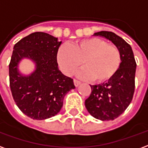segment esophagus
I'll list each match as a JSON object with an SVG mask.
<instances>
[{
	"instance_id": "34e87169",
	"label": "esophagus",
	"mask_w": 148,
	"mask_h": 148,
	"mask_svg": "<svg viewBox=\"0 0 148 148\" xmlns=\"http://www.w3.org/2000/svg\"><path fill=\"white\" fill-rule=\"evenodd\" d=\"M74 86H79V84H80L81 82H79V81L76 80V79H74Z\"/></svg>"
}]
</instances>
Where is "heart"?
<instances>
[{
  "label": "heart",
  "instance_id": "b5f03b06",
  "mask_svg": "<svg viewBox=\"0 0 148 148\" xmlns=\"http://www.w3.org/2000/svg\"><path fill=\"white\" fill-rule=\"evenodd\" d=\"M58 62L62 71L67 76L79 71L82 78H91L95 82H104L114 76L121 66L120 50L114 45L98 38L81 39L70 47L62 46L58 51Z\"/></svg>",
  "mask_w": 148,
  "mask_h": 148
}]
</instances>
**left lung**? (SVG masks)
<instances>
[{"mask_svg":"<svg viewBox=\"0 0 148 148\" xmlns=\"http://www.w3.org/2000/svg\"><path fill=\"white\" fill-rule=\"evenodd\" d=\"M94 36L105 37L120 50L121 66L114 76L106 83L90 86L91 93L85 101L86 108L93 117L113 121L130 105L135 92L136 62L131 46L112 32L101 31Z\"/></svg>","mask_w":148,"mask_h":148,"instance_id":"obj_1","label":"left lung"}]
</instances>
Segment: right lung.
<instances>
[{
  "mask_svg": "<svg viewBox=\"0 0 148 148\" xmlns=\"http://www.w3.org/2000/svg\"><path fill=\"white\" fill-rule=\"evenodd\" d=\"M62 42L50 34L36 32L15 44L9 63L12 95L21 111L33 120H45L60 111L65 95L74 89L72 78L58 70L57 54ZM32 59L36 71L23 76L18 71L22 58Z\"/></svg>",
  "mask_w": 148,
  "mask_h": 148,
  "instance_id": "right-lung-1",
  "label": "right lung"
}]
</instances>
